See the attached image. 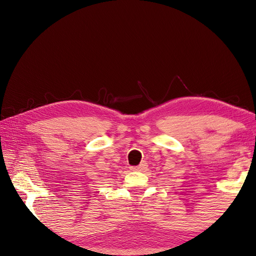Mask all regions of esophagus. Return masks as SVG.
Returning a JSON list of instances; mask_svg holds the SVG:
<instances>
[{
  "mask_svg": "<svg viewBox=\"0 0 256 256\" xmlns=\"http://www.w3.org/2000/svg\"><path fill=\"white\" fill-rule=\"evenodd\" d=\"M146 167H148V165H146V162H142V164L138 165V166L131 167V170H144Z\"/></svg>",
  "mask_w": 256,
  "mask_h": 256,
  "instance_id": "34e87169",
  "label": "esophagus"
}]
</instances>
